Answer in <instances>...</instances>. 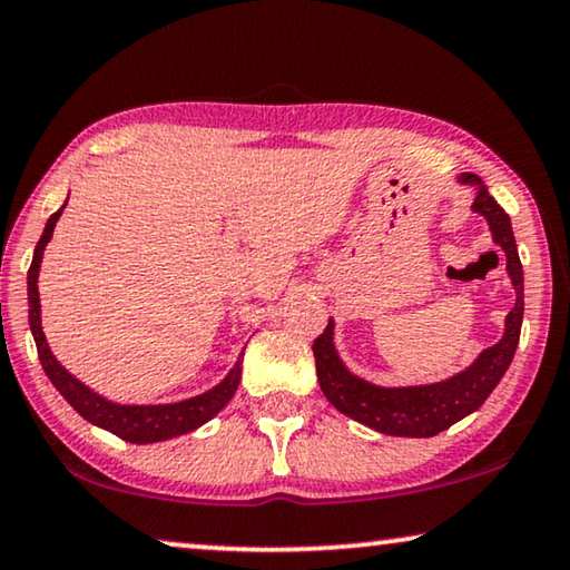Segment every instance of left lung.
<instances>
[{
  "instance_id": "8db88e82",
  "label": "left lung",
  "mask_w": 570,
  "mask_h": 570,
  "mask_svg": "<svg viewBox=\"0 0 570 570\" xmlns=\"http://www.w3.org/2000/svg\"><path fill=\"white\" fill-rule=\"evenodd\" d=\"M460 185L475 187L473 213L489 220L491 236L507 254V272L514 285L517 301L504 321V336L483 350L473 360V365L463 373L448 377L440 383L426 385H403V387H383L367 383L365 377L354 375L344 365L340 352L334 346V321L328 318L324 334L313 342V357H316L318 385L328 403L344 416L365 424L381 434L391 436H434L444 432L460 419L473 414L483 406L493 387L504 377L507 367L514 357L519 332H522L524 316V272L519 262L514 230L504 208L489 195V187L481 183V177L463 171L458 177Z\"/></svg>"
}]
</instances>
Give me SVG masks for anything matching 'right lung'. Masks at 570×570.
Instances as JSON below:
<instances>
[{
    "label": "right lung",
    "mask_w": 570,
    "mask_h": 570,
    "mask_svg": "<svg viewBox=\"0 0 570 570\" xmlns=\"http://www.w3.org/2000/svg\"><path fill=\"white\" fill-rule=\"evenodd\" d=\"M66 208V203L59 210L48 218V224L43 228V236L32 252V265L28 269V318H30V332L32 340H36L38 346V357L40 365H43L46 375L51 377V383L56 385L66 401L71 403V409L77 411L79 416H85L89 424L102 426L107 432H112L120 440L134 442V444H151V442H164L171 440V436L187 434L193 429L203 426L205 422H210L213 416L218 414L226 403L234 399L238 381H242V362H244V352L238 354L236 365L228 370V375L220 381L216 387L205 391L200 395H193V399L177 401V403H154V406H122V403L107 401L105 395L95 393L92 387H87L81 381H77L69 370H66L59 360L53 357L51 346L46 342L43 326H40V295H38V272H40V262H43V252L48 242H51L56 220L61 218V213Z\"/></svg>",
    "instance_id": "right-lung-1"
}]
</instances>
